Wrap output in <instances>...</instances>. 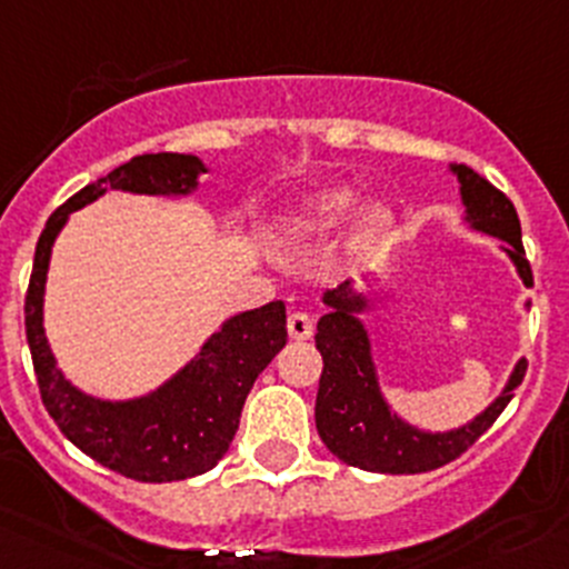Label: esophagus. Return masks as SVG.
Here are the masks:
<instances>
[{"mask_svg": "<svg viewBox=\"0 0 569 569\" xmlns=\"http://www.w3.org/2000/svg\"><path fill=\"white\" fill-rule=\"evenodd\" d=\"M288 332H290V338H296V340L312 338V318L307 316V312H301V310L290 312V316H288Z\"/></svg>", "mask_w": 569, "mask_h": 569, "instance_id": "34e87169", "label": "esophagus"}]
</instances>
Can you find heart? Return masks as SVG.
<instances>
[{
    "instance_id": "1",
    "label": "heart",
    "mask_w": 569,
    "mask_h": 569,
    "mask_svg": "<svg viewBox=\"0 0 569 569\" xmlns=\"http://www.w3.org/2000/svg\"><path fill=\"white\" fill-rule=\"evenodd\" d=\"M357 207V192L349 187H329L323 192L312 194L293 220L296 240H316L338 231L349 220ZM391 212L386 207H371L360 220V240H375L377 234L388 229Z\"/></svg>"
}]
</instances>
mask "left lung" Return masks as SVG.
Masks as SVG:
<instances>
[{
  "mask_svg": "<svg viewBox=\"0 0 569 569\" xmlns=\"http://www.w3.org/2000/svg\"><path fill=\"white\" fill-rule=\"evenodd\" d=\"M452 172L461 181L469 223L478 231L500 237L522 281L531 284V262L525 259L522 229L511 200L472 167L456 164ZM323 301L329 305V312L318 321L316 332V346L323 357L316 427L329 452L349 467L382 475H419L456 461L495 425L528 369V362L519 360L506 391L469 425L450 432H421L391 413L382 399L369 335L355 318V312L366 310V299L351 293L346 281L338 290H329Z\"/></svg>",
  "mask_w": 569,
  "mask_h": 569,
  "instance_id": "left-lung-1",
  "label": "left lung"
}]
</instances>
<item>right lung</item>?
<instances>
[{
  "label": "right lung",
  "mask_w": 569,
  "mask_h": 569,
  "mask_svg": "<svg viewBox=\"0 0 569 569\" xmlns=\"http://www.w3.org/2000/svg\"><path fill=\"white\" fill-rule=\"evenodd\" d=\"M207 167L194 156L144 153L74 192L47 220L24 296V329L47 413L63 436L111 472L142 483H170L203 475L226 456L253 380L288 343L284 301H270L223 323L167 386L133 402H106L80 393L56 369L44 338V281L50 251L69 212L106 189L139 194H187Z\"/></svg>",
  "instance_id": "1"
}]
</instances>
